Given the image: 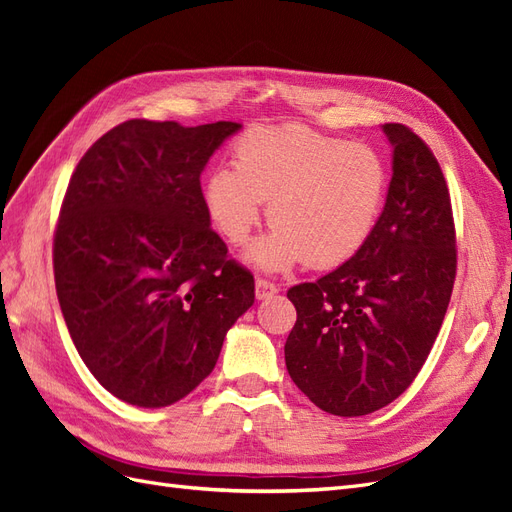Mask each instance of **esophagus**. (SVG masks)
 Instances as JSON below:
<instances>
[{
    "label": "esophagus",
    "instance_id": "1",
    "mask_svg": "<svg viewBox=\"0 0 512 512\" xmlns=\"http://www.w3.org/2000/svg\"><path fill=\"white\" fill-rule=\"evenodd\" d=\"M277 288L273 282H269V280H262V277H258L256 280V299L258 301H265V299H271L273 294H277Z\"/></svg>",
    "mask_w": 512,
    "mask_h": 512
}]
</instances>
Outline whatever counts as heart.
<instances>
[{
	"instance_id": "1",
	"label": "heart",
	"mask_w": 512,
	"mask_h": 512,
	"mask_svg": "<svg viewBox=\"0 0 512 512\" xmlns=\"http://www.w3.org/2000/svg\"><path fill=\"white\" fill-rule=\"evenodd\" d=\"M389 170L365 143H346L303 126L254 128L235 147V168H215L205 183L213 224L232 245L250 241L265 200L273 228L245 260L284 271L307 260L327 269L352 258L374 232Z\"/></svg>"
}]
</instances>
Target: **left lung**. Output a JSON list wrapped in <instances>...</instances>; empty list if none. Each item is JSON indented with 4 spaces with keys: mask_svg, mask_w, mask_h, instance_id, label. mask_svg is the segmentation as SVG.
Segmentation results:
<instances>
[{
    "mask_svg": "<svg viewBox=\"0 0 512 512\" xmlns=\"http://www.w3.org/2000/svg\"><path fill=\"white\" fill-rule=\"evenodd\" d=\"M382 132L393 147V177L374 232L342 267L288 290L297 307L284 346L288 374L335 416L371 414L408 389L455 282V226L440 164L401 123H384Z\"/></svg>",
    "mask_w": 512,
    "mask_h": 512,
    "instance_id": "8db88e82",
    "label": "left lung"
}]
</instances>
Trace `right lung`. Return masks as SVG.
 <instances>
[{"label":"right lung","mask_w":512,"mask_h":512,"mask_svg":"<svg viewBox=\"0 0 512 512\" xmlns=\"http://www.w3.org/2000/svg\"><path fill=\"white\" fill-rule=\"evenodd\" d=\"M239 130L130 119L72 173L53 243L57 299L83 363L126 404L164 408L192 393L254 305V277L226 258L200 190Z\"/></svg>","instance_id":"add662e5"}]
</instances>
